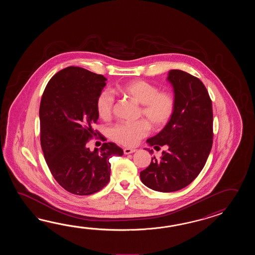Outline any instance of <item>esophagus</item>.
<instances>
[{"label": "esophagus", "instance_id": "1", "mask_svg": "<svg viewBox=\"0 0 255 255\" xmlns=\"http://www.w3.org/2000/svg\"><path fill=\"white\" fill-rule=\"evenodd\" d=\"M135 151H136V149H135V148H128V147L124 148V154H126V155H128V154H131V153H134V152Z\"/></svg>", "mask_w": 255, "mask_h": 255}]
</instances>
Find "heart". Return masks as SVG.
Listing matches in <instances>:
<instances>
[{
    "instance_id": "1",
    "label": "heart",
    "mask_w": 255,
    "mask_h": 255,
    "mask_svg": "<svg viewBox=\"0 0 255 255\" xmlns=\"http://www.w3.org/2000/svg\"><path fill=\"white\" fill-rule=\"evenodd\" d=\"M122 95L141 105L139 115L145 120L134 123H118L110 129L112 139L124 146H135L148 135L150 127L162 128L171 120L175 110V98L168 91H159L155 85L144 80H132L119 88ZM115 98L112 94L103 91L98 96L97 110L100 119H111Z\"/></svg>"
}]
</instances>
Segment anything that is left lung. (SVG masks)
Instances as JSON below:
<instances>
[{"instance_id":"left-lung-1","label":"left lung","mask_w":255,"mask_h":255,"mask_svg":"<svg viewBox=\"0 0 255 255\" xmlns=\"http://www.w3.org/2000/svg\"><path fill=\"white\" fill-rule=\"evenodd\" d=\"M168 81L174 89L173 116L157 135L146 140L155 148L165 146L167 150L158 160L152 157L140 172L143 184L160 192L190 184L204 167L213 141L212 100L203 83L181 70L169 71Z\"/></svg>"}]
</instances>
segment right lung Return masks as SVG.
I'll return each mask as SVG.
<instances>
[{
    "label": "right lung",
    "instance_id": "add662e5",
    "mask_svg": "<svg viewBox=\"0 0 255 255\" xmlns=\"http://www.w3.org/2000/svg\"><path fill=\"white\" fill-rule=\"evenodd\" d=\"M107 78L77 66H68L48 82L41 99L40 140L43 156L58 184L76 195H91L110 179V157L122 156L113 142L91 151L89 139L97 135V100Z\"/></svg>",
    "mask_w": 255,
    "mask_h": 255
}]
</instances>
